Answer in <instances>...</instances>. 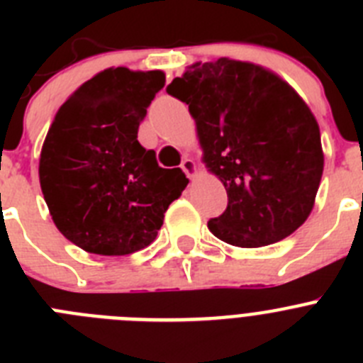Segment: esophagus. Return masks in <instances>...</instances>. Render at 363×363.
Segmentation results:
<instances>
[{"label":"esophagus","instance_id":"1","mask_svg":"<svg viewBox=\"0 0 363 363\" xmlns=\"http://www.w3.org/2000/svg\"><path fill=\"white\" fill-rule=\"evenodd\" d=\"M182 169H184L185 174L189 176L191 179H194V176L198 174V167H196V162L191 158H185L184 162H182Z\"/></svg>","mask_w":363,"mask_h":363}]
</instances>
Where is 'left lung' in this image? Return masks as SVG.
Wrapping results in <instances>:
<instances>
[{
    "label": "left lung",
    "instance_id": "obj_1",
    "mask_svg": "<svg viewBox=\"0 0 363 363\" xmlns=\"http://www.w3.org/2000/svg\"><path fill=\"white\" fill-rule=\"evenodd\" d=\"M167 92L189 105L205 167L227 191L209 230L236 247H264L309 218L323 172L318 121L272 70L220 57L194 63Z\"/></svg>",
    "mask_w": 363,
    "mask_h": 363
}]
</instances>
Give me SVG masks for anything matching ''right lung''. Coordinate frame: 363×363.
Masks as SVG:
<instances>
[{"mask_svg": "<svg viewBox=\"0 0 363 363\" xmlns=\"http://www.w3.org/2000/svg\"><path fill=\"white\" fill-rule=\"evenodd\" d=\"M162 70L105 69L69 96L40 156V185L57 230L83 251L123 256L156 240L189 179L138 142Z\"/></svg>", "mask_w": 363, "mask_h": 363, "instance_id": "add662e5", "label": "right lung"}]
</instances>
